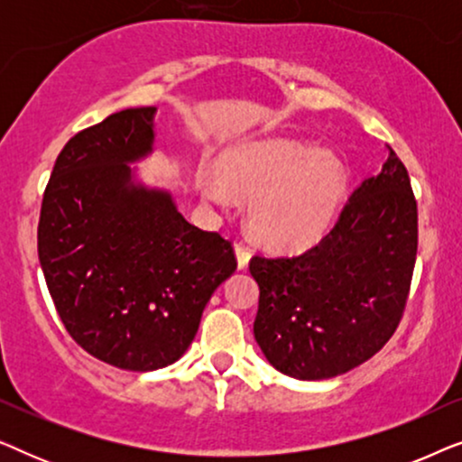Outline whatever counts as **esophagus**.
I'll return each mask as SVG.
<instances>
[{"label": "esophagus", "instance_id": "34e87169", "mask_svg": "<svg viewBox=\"0 0 462 462\" xmlns=\"http://www.w3.org/2000/svg\"><path fill=\"white\" fill-rule=\"evenodd\" d=\"M236 256H237V267L245 269V267H248V263H250L252 252H250V248H245L244 244H236Z\"/></svg>", "mask_w": 462, "mask_h": 462}]
</instances>
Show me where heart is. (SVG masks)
Listing matches in <instances>:
<instances>
[{"instance_id":"heart-1","label":"heart","mask_w":462,"mask_h":462,"mask_svg":"<svg viewBox=\"0 0 462 462\" xmlns=\"http://www.w3.org/2000/svg\"><path fill=\"white\" fill-rule=\"evenodd\" d=\"M218 174H199L201 198L229 206L231 191L250 195L248 223L258 242L277 250L318 244L346 195L340 160L292 138L245 143L220 157Z\"/></svg>"}]
</instances>
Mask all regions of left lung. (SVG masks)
<instances>
[{
  "mask_svg": "<svg viewBox=\"0 0 462 462\" xmlns=\"http://www.w3.org/2000/svg\"><path fill=\"white\" fill-rule=\"evenodd\" d=\"M419 245L408 170L395 151L359 185L334 229L305 254L254 256V338L282 374L324 381L370 359L406 309Z\"/></svg>",
  "mask_w": 462,
  "mask_h": 462,
  "instance_id": "obj_1",
  "label": "left lung"
}]
</instances>
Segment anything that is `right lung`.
<instances>
[{
  "label": "right lung",
  "instance_id": "obj_1",
  "mask_svg": "<svg viewBox=\"0 0 462 462\" xmlns=\"http://www.w3.org/2000/svg\"><path fill=\"white\" fill-rule=\"evenodd\" d=\"M155 106L113 113L56 157L37 252L50 296L81 349L122 370L174 364L237 269L231 242L201 231L172 195L136 180L153 151Z\"/></svg>",
  "mask_w": 462,
  "mask_h": 462
}]
</instances>
